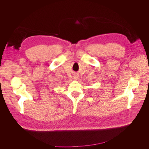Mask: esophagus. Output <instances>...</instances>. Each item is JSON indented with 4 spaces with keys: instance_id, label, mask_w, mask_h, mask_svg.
Segmentation results:
<instances>
[{
    "instance_id": "1",
    "label": "esophagus",
    "mask_w": 149,
    "mask_h": 149,
    "mask_svg": "<svg viewBox=\"0 0 149 149\" xmlns=\"http://www.w3.org/2000/svg\"><path fill=\"white\" fill-rule=\"evenodd\" d=\"M78 78V75H76L75 76H74V78L75 79H76V78Z\"/></svg>"
}]
</instances>
